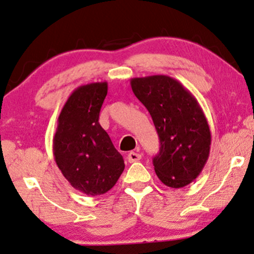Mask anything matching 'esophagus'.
Wrapping results in <instances>:
<instances>
[{
	"label": "esophagus",
	"mask_w": 254,
	"mask_h": 254,
	"mask_svg": "<svg viewBox=\"0 0 254 254\" xmlns=\"http://www.w3.org/2000/svg\"><path fill=\"white\" fill-rule=\"evenodd\" d=\"M139 160H141V155L137 153V151H131V153H128L127 161L130 162V163H133V162H138Z\"/></svg>",
	"instance_id": "1"
}]
</instances>
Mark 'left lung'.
<instances>
[{
  "label": "left lung",
  "instance_id": "8db88e82",
  "mask_svg": "<svg viewBox=\"0 0 254 254\" xmlns=\"http://www.w3.org/2000/svg\"><path fill=\"white\" fill-rule=\"evenodd\" d=\"M131 88L153 119L161 147L153 158L165 186L181 188L197 178L210 155L211 131L198 101L176 78H131Z\"/></svg>",
  "mask_w": 254,
  "mask_h": 254
}]
</instances>
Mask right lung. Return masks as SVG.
Returning <instances> with one entry per match:
<instances>
[{
  "label": "right lung",
  "instance_id": "add662e5",
  "mask_svg": "<svg viewBox=\"0 0 254 254\" xmlns=\"http://www.w3.org/2000/svg\"><path fill=\"white\" fill-rule=\"evenodd\" d=\"M107 82L75 89L60 112L54 137L55 161L63 176L83 194L97 196L115 186L126 164L99 124Z\"/></svg>",
  "mask_w": 254,
  "mask_h": 254
}]
</instances>
